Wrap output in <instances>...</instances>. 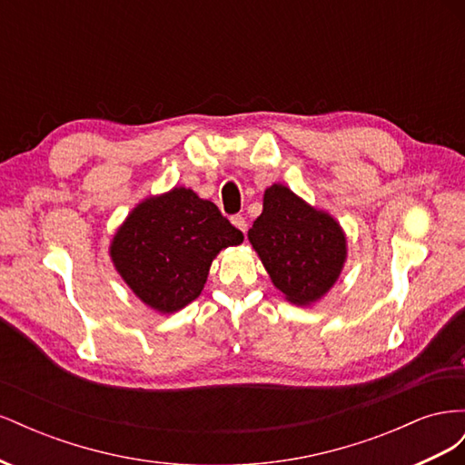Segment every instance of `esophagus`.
Returning a JSON list of instances; mask_svg holds the SVG:
<instances>
[{"label": "esophagus", "instance_id": "esophagus-1", "mask_svg": "<svg viewBox=\"0 0 465 465\" xmlns=\"http://www.w3.org/2000/svg\"><path fill=\"white\" fill-rule=\"evenodd\" d=\"M231 223L234 224V227H236L238 231H242V232L246 234V231H248V223H246V219H244L242 215H234V217H231Z\"/></svg>", "mask_w": 465, "mask_h": 465}]
</instances>
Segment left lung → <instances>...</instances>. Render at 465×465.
Instances as JSON below:
<instances>
[{
    "label": "left lung",
    "mask_w": 465,
    "mask_h": 465,
    "mask_svg": "<svg viewBox=\"0 0 465 465\" xmlns=\"http://www.w3.org/2000/svg\"><path fill=\"white\" fill-rule=\"evenodd\" d=\"M248 241L272 283L297 306H311L328 294L347 260L341 224L283 184L263 192V211Z\"/></svg>",
    "instance_id": "1"
}]
</instances>
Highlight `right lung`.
Segmentation results:
<instances>
[{
	"label": "right lung",
	"instance_id": "obj_1",
	"mask_svg": "<svg viewBox=\"0 0 465 465\" xmlns=\"http://www.w3.org/2000/svg\"><path fill=\"white\" fill-rule=\"evenodd\" d=\"M244 234L215 203L190 188H173L137 203L110 242V260L135 297L173 314L202 294L211 262Z\"/></svg>",
	"mask_w": 465,
	"mask_h": 465
}]
</instances>
